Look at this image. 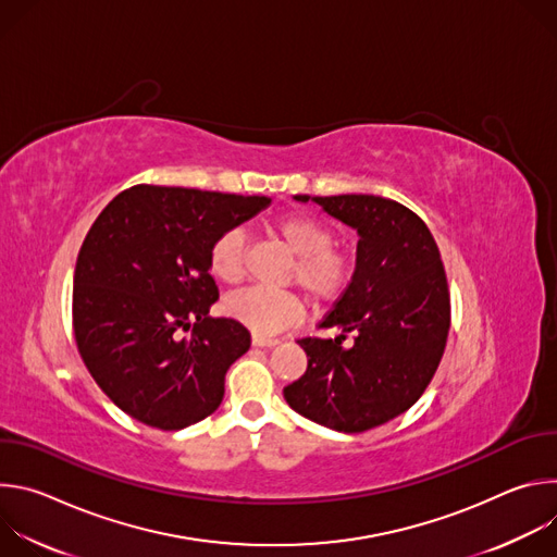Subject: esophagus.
Wrapping results in <instances>:
<instances>
[{
    "mask_svg": "<svg viewBox=\"0 0 557 557\" xmlns=\"http://www.w3.org/2000/svg\"><path fill=\"white\" fill-rule=\"evenodd\" d=\"M280 342L277 339H271V337H260V335H253V346L256 348H273L277 346Z\"/></svg>",
    "mask_w": 557,
    "mask_h": 557,
    "instance_id": "obj_1",
    "label": "esophagus"
}]
</instances>
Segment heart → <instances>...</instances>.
I'll return each instance as SVG.
<instances>
[{"mask_svg": "<svg viewBox=\"0 0 557 557\" xmlns=\"http://www.w3.org/2000/svg\"><path fill=\"white\" fill-rule=\"evenodd\" d=\"M273 231L297 256L288 282L314 306L333 304L352 282L355 262L335 245V228L310 213H288L275 220ZM247 233L222 231L209 249V271L224 284H237L247 271ZM224 310L260 337H273L301 320V306L293 293L271 288H247L231 295Z\"/></svg>", "mask_w": 557, "mask_h": 557, "instance_id": "obj_1", "label": "heart"}]
</instances>
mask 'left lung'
Instances as JSON below:
<instances>
[{"label":"left lung","mask_w":557,"mask_h":557,"mask_svg":"<svg viewBox=\"0 0 557 557\" xmlns=\"http://www.w3.org/2000/svg\"><path fill=\"white\" fill-rule=\"evenodd\" d=\"M312 200L357 228V269L320 324L342 335L297 339L308 366L284 399L314 423L366 432L412 408L441 363L451 320L445 267L428 224L406 205L366 194Z\"/></svg>","instance_id":"8db88e82"}]
</instances>
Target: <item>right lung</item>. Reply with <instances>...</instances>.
<instances>
[{
  "mask_svg": "<svg viewBox=\"0 0 557 557\" xmlns=\"http://www.w3.org/2000/svg\"><path fill=\"white\" fill-rule=\"evenodd\" d=\"M271 198L136 185L95 220L74 269L78 355L108 399L156 430H183L218 410L228 366L251 346L209 275L215 237Z\"/></svg>",
  "mask_w": 557,
  "mask_h": 557,
  "instance_id": "obj_1",
  "label": "right lung"
}]
</instances>
